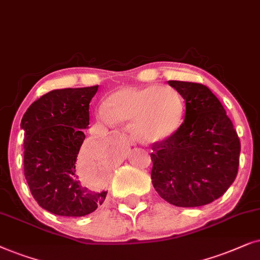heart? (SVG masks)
I'll return each mask as SVG.
<instances>
[{"mask_svg":"<svg viewBox=\"0 0 260 260\" xmlns=\"http://www.w3.org/2000/svg\"><path fill=\"white\" fill-rule=\"evenodd\" d=\"M184 106L174 89L146 86L123 88L113 92L100 115L112 123L131 122V132L144 144L160 143L181 127Z\"/></svg>","mask_w":260,"mask_h":260,"instance_id":"heart-1","label":"heart"}]
</instances>
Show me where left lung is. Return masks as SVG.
Segmentation results:
<instances>
[{
	"label": "left lung",
	"instance_id": "left-lung-1",
	"mask_svg": "<svg viewBox=\"0 0 260 260\" xmlns=\"http://www.w3.org/2000/svg\"><path fill=\"white\" fill-rule=\"evenodd\" d=\"M185 101V119L152 147V184L176 207H200L222 196L238 174L240 141L226 110L206 85L169 81Z\"/></svg>",
	"mask_w": 260,
	"mask_h": 260
}]
</instances>
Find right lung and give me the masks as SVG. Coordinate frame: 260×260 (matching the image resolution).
I'll return each mask as SVG.
<instances>
[{"label": "right lung", "instance_id": "right-lung-1", "mask_svg": "<svg viewBox=\"0 0 260 260\" xmlns=\"http://www.w3.org/2000/svg\"><path fill=\"white\" fill-rule=\"evenodd\" d=\"M99 85L52 90L33 102L23 114V168L30 192L41 208L54 215L85 216L106 200L79 181L78 153L89 128V103ZM105 150L94 147L86 158Z\"/></svg>", "mask_w": 260, "mask_h": 260}]
</instances>
